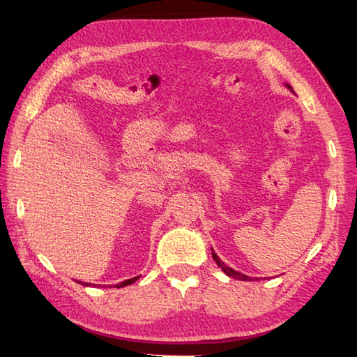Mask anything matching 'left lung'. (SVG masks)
<instances>
[{
  "label": "left lung",
  "mask_w": 357,
  "mask_h": 357,
  "mask_svg": "<svg viewBox=\"0 0 357 357\" xmlns=\"http://www.w3.org/2000/svg\"><path fill=\"white\" fill-rule=\"evenodd\" d=\"M291 88V86H289ZM213 258H214V261L220 266V269L223 271V273H225L227 275H229V277H233V279H239V280H250V277H247V275H244V274H241V273H238V271H234V269H231V268H228V266L222 261V259L215 255V252H213Z\"/></svg>",
  "instance_id": "left-lung-1"
}]
</instances>
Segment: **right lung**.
Segmentation results:
<instances>
[{
    "label": "right lung",
    "instance_id": "obj_1",
    "mask_svg": "<svg viewBox=\"0 0 357 357\" xmlns=\"http://www.w3.org/2000/svg\"><path fill=\"white\" fill-rule=\"evenodd\" d=\"M135 280H138V277H134V279H129V280H126V282H121V283H118V285H116V288H121V287H126V285H130V283H134ZM78 283H82V282H78ZM83 285H88V283H83Z\"/></svg>",
    "mask_w": 357,
    "mask_h": 357
}]
</instances>
